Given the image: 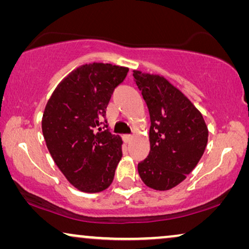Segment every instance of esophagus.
Listing matches in <instances>:
<instances>
[{"mask_svg":"<svg viewBox=\"0 0 249 249\" xmlns=\"http://www.w3.org/2000/svg\"><path fill=\"white\" fill-rule=\"evenodd\" d=\"M122 139H124V142H131V139H132V136L131 135H124L122 136Z\"/></svg>","mask_w":249,"mask_h":249,"instance_id":"34e87169","label":"esophagus"}]
</instances>
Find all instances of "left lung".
<instances>
[{
    "mask_svg": "<svg viewBox=\"0 0 249 249\" xmlns=\"http://www.w3.org/2000/svg\"><path fill=\"white\" fill-rule=\"evenodd\" d=\"M151 119V151L138 163L142 182L169 190L195 169L207 144L209 130L194 104L164 77L132 71Z\"/></svg>",
    "mask_w": 249,
    "mask_h": 249,
    "instance_id": "left-lung-1",
    "label": "left lung"
}]
</instances>
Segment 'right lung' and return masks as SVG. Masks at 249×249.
Segmentation results:
<instances>
[{"instance_id":"obj_1","label":"right lung","mask_w":249,"mask_h":249,"mask_svg":"<svg viewBox=\"0 0 249 249\" xmlns=\"http://www.w3.org/2000/svg\"><path fill=\"white\" fill-rule=\"evenodd\" d=\"M128 71L108 63L85 64L63 79L46 104V146L68 181L81 192H102L113 181L122 141L107 129L105 108Z\"/></svg>"}]
</instances>
